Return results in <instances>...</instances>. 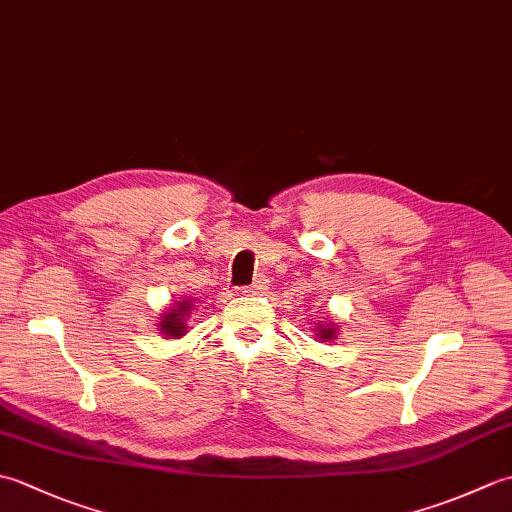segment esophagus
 Returning a JSON list of instances; mask_svg holds the SVG:
<instances>
[{"mask_svg": "<svg viewBox=\"0 0 512 512\" xmlns=\"http://www.w3.org/2000/svg\"><path fill=\"white\" fill-rule=\"evenodd\" d=\"M264 284H266L264 279H257V281H253V284L239 288V292H242V295H257L259 290H264Z\"/></svg>", "mask_w": 512, "mask_h": 512, "instance_id": "obj_1", "label": "esophagus"}]
</instances>
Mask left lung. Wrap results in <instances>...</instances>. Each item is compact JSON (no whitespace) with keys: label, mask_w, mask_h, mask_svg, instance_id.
Listing matches in <instances>:
<instances>
[{"label":"left lung","mask_w":512,"mask_h":512,"mask_svg":"<svg viewBox=\"0 0 512 512\" xmlns=\"http://www.w3.org/2000/svg\"><path fill=\"white\" fill-rule=\"evenodd\" d=\"M317 336L319 339H325V341H332L336 336V328L330 323V325H321V328L317 330Z\"/></svg>","instance_id":"8db88e82"}]
</instances>
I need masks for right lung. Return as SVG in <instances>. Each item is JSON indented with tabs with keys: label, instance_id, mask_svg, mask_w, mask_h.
Listing matches in <instances>:
<instances>
[{
	"label": "right lung",
	"instance_id": "right-lung-1",
	"mask_svg": "<svg viewBox=\"0 0 512 512\" xmlns=\"http://www.w3.org/2000/svg\"><path fill=\"white\" fill-rule=\"evenodd\" d=\"M189 310H191L189 301H178V306L171 308L165 314V317H162L160 330L165 332L167 336H173V339H178V336L187 334V323H184V317H187Z\"/></svg>",
	"mask_w": 512,
	"mask_h": 512
}]
</instances>
